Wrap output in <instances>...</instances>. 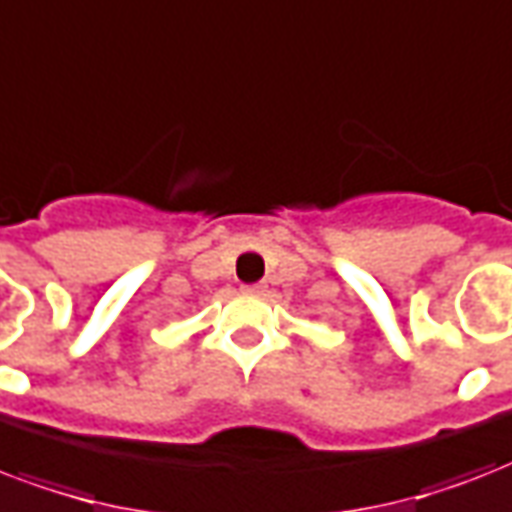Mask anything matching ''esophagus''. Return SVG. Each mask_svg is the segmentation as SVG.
Here are the masks:
<instances>
[{
  "instance_id": "1",
  "label": "esophagus",
  "mask_w": 512,
  "mask_h": 512,
  "mask_svg": "<svg viewBox=\"0 0 512 512\" xmlns=\"http://www.w3.org/2000/svg\"><path fill=\"white\" fill-rule=\"evenodd\" d=\"M248 291H253V294H261V291H264V286H261V283H253V286H248Z\"/></svg>"
}]
</instances>
